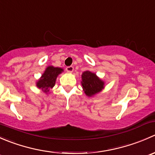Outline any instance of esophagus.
Listing matches in <instances>:
<instances>
[{
  "instance_id": "obj_1",
  "label": "esophagus",
  "mask_w": 155,
  "mask_h": 155,
  "mask_svg": "<svg viewBox=\"0 0 155 155\" xmlns=\"http://www.w3.org/2000/svg\"><path fill=\"white\" fill-rule=\"evenodd\" d=\"M66 70H67V71L68 72V73H73V67H72V66H70V67H67V68H66Z\"/></svg>"
}]
</instances>
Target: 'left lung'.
<instances>
[{"mask_svg": "<svg viewBox=\"0 0 155 155\" xmlns=\"http://www.w3.org/2000/svg\"><path fill=\"white\" fill-rule=\"evenodd\" d=\"M82 89L87 97H93L102 91L105 87V82L98 77L96 73L86 70L82 74Z\"/></svg>", "mask_w": 155, "mask_h": 155, "instance_id": "1", "label": "left lung"}]
</instances>
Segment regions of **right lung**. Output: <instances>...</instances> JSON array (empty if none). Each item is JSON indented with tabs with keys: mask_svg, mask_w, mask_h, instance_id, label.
I'll list each match as a JSON object with an SVG mask.
<instances>
[{
	"mask_svg": "<svg viewBox=\"0 0 155 155\" xmlns=\"http://www.w3.org/2000/svg\"><path fill=\"white\" fill-rule=\"evenodd\" d=\"M62 72H64L63 68L48 66L42 74L41 77L36 82V85L44 93L48 94L50 89L54 86L57 77L59 74L62 73Z\"/></svg>",
	"mask_w": 155,
	"mask_h": 155,
	"instance_id": "add662e5",
	"label": "right lung"
}]
</instances>
